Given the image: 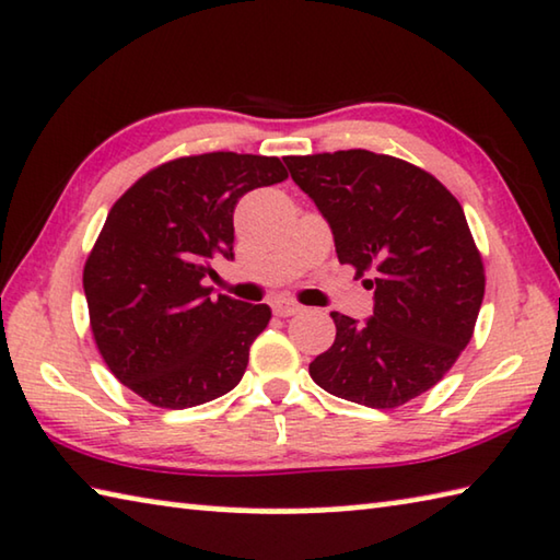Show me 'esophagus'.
Returning a JSON list of instances; mask_svg holds the SVG:
<instances>
[{"label": "esophagus", "instance_id": "esophagus-1", "mask_svg": "<svg viewBox=\"0 0 560 560\" xmlns=\"http://www.w3.org/2000/svg\"><path fill=\"white\" fill-rule=\"evenodd\" d=\"M271 308H273V314H277V316L287 318V316L299 314L304 306H299L296 301H289V299H277V301H273V304H271Z\"/></svg>", "mask_w": 560, "mask_h": 560}]
</instances>
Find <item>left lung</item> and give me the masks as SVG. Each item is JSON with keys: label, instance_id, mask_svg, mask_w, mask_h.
Segmentation results:
<instances>
[{"label": "left lung", "instance_id": "1", "mask_svg": "<svg viewBox=\"0 0 560 560\" xmlns=\"http://www.w3.org/2000/svg\"><path fill=\"white\" fill-rule=\"evenodd\" d=\"M328 221L341 264L374 273V316L331 312V349L308 363L324 392L396 408L448 374L474 336L486 273L466 214L436 176L366 149L287 156Z\"/></svg>", "mask_w": 560, "mask_h": 560}]
</instances>
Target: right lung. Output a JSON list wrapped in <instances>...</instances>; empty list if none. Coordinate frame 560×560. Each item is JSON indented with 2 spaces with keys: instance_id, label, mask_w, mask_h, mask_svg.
Here are the masks:
<instances>
[{
  "instance_id": "1",
  "label": "right lung",
  "mask_w": 560,
  "mask_h": 560,
  "mask_svg": "<svg viewBox=\"0 0 560 560\" xmlns=\"http://www.w3.org/2000/svg\"><path fill=\"white\" fill-rule=\"evenodd\" d=\"M277 156L211 152L147 172L114 203L84 264L89 324L114 376L159 408H191L242 381L266 304L219 294L211 259H234V207L287 179Z\"/></svg>"
}]
</instances>
